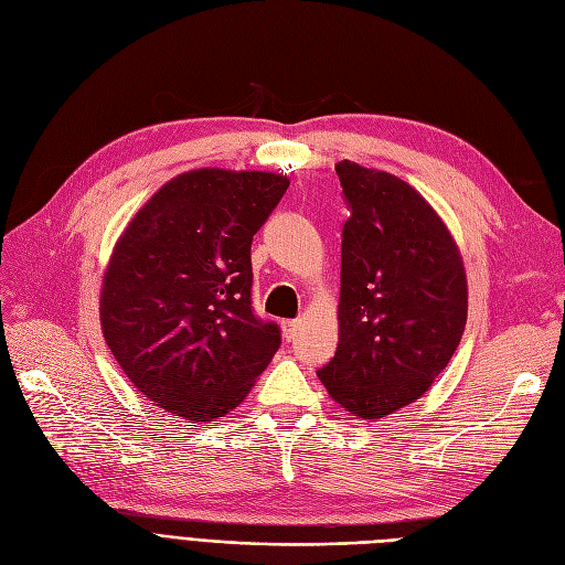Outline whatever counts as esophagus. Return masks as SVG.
Returning <instances> with one entry per match:
<instances>
[{
  "label": "esophagus",
  "instance_id": "1",
  "mask_svg": "<svg viewBox=\"0 0 565 565\" xmlns=\"http://www.w3.org/2000/svg\"><path fill=\"white\" fill-rule=\"evenodd\" d=\"M297 331H299V322H297V320H285V322H282V335H285L287 343L295 341Z\"/></svg>",
  "mask_w": 565,
  "mask_h": 565
}]
</instances>
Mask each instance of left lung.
Segmentation results:
<instances>
[{"instance_id":"obj_1","label":"left lung","mask_w":565,"mask_h":565,"mask_svg":"<svg viewBox=\"0 0 565 565\" xmlns=\"http://www.w3.org/2000/svg\"><path fill=\"white\" fill-rule=\"evenodd\" d=\"M335 173L350 217L338 348L318 377L350 415L380 419L417 401L459 348L466 270L452 234L415 188L348 160Z\"/></svg>"}]
</instances>
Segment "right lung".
Listing matches in <instances>:
<instances>
[{"label": "right lung", "instance_id": "obj_1", "mask_svg": "<svg viewBox=\"0 0 565 565\" xmlns=\"http://www.w3.org/2000/svg\"><path fill=\"white\" fill-rule=\"evenodd\" d=\"M289 178L196 169L157 190L116 243L102 331L125 375L167 413L215 422L247 396L280 348L253 310V236Z\"/></svg>", "mask_w": 565, "mask_h": 565}]
</instances>
